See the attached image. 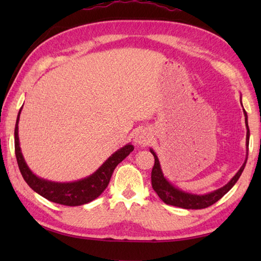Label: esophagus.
<instances>
[{
    "instance_id": "1",
    "label": "esophagus",
    "mask_w": 261,
    "mask_h": 261,
    "mask_svg": "<svg viewBox=\"0 0 261 261\" xmlns=\"http://www.w3.org/2000/svg\"><path fill=\"white\" fill-rule=\"evenodd\" d=\"M135 142L140 146H145L149 142V134L146 130H138L135 134Z\"/></svg>"
}]
</instances>
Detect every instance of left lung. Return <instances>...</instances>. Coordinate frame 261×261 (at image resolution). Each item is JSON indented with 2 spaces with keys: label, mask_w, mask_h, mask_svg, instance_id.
<instances>
[{
  "label": "left lung",
  "mask_w": 261,
  "mask_h": 261,
  "mask_svg": "<svg viewBox=\"0 0 261 261\" xmlns=\"http://www.w3.org/2000/svg\"><path fill=\"white\" fill-rule=\"evenodd\" d=\"M243 113H245V116H246V126H247L246 146L248 148L250 131H249V126H248V115L245 110H243ZM150 151L153 154V158H154V165L151 171V185H152L153 191L158 194V196L162 198V201L164 203L168 205H173V206H177V207L187 208V210H201V208L208 207L211 205H213L214 203L218 202L220 198H222L225 194L234 186L238 179L240 178L242 171L246 167L247 159H248V157H246L245 163H243V165L241 166V168L233 177H232V179L228 182V184L208 194L196 195V194L184 192L179 190V188H176L175 186L171 185L170 182L164 177L157 154L154 153L152 149H150Z\"/></svg>",
  "instance_id": "1"
}]
</instances>
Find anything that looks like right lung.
Instances as JSON below:
<instances>
[{"mask_svg":"<svg viewBox=\"0 0 261 261\" xmlns=\"http://www.w3.org/2000/svg\"><path fill=\"white\" fill-rule=\"evenodd\" d=\"M21 110L22 108L19 111L14 129V148L16 162H18L21 175L27 181V184L36 193H38L39 195L47 198L50 202L67 205V206H79V205L92 202L93 199H95L101 195L105 188L108 187L111 176H112L116 166L126 156H129L130 152L134 151L135 149L134 146L130 145V143L122 147L118 151H115L109 159H107V162L95 173H93L92 175L86 177V178L71 182L49 181L33 174L30 168L28 167L23 156H22L18 135V124Z\"/></svg>","mask_w":261,"mask_h":261,"instance_id":"obj_1","label":"right lung"}]
</instances>
